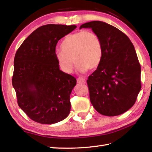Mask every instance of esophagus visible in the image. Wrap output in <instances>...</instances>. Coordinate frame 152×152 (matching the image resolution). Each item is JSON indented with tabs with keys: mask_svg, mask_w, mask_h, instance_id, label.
I'll list each match as a JSON object with an SVG mask.
<instances>
[{
	"mask_svg": "<svg viewBox=\"0 0 152 152\" xmlns=\"http://www.w3.org/2000/svg\"><path fill=\"white\" fill-rule=\"evenodd\" d=\"M77 82L78 84H85L86 83V80L82 78H78L77 79Z\"/></svg>",
	"mask_w": 152,
	"mask_h": 152,
	"instance_id": "esophagus-1",
	"label": "esophagus"
}]
</instances>
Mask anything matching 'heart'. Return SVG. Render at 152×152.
Wrapping results in <instances>:
<instances>
[{
  "instance_id": "heart-1",
  "label": "heart",
  "mask_w": 152,
  "mask_h": 152,
  "mask_svg": "<svg viewBox=\"0 0 152 152\" xmlns=\"http://www.w3.org/2000/svg\"><path fill=\"white\" fill-rule=\"evenodd\" d=\"M56 58L61 70L71 73L74 62L80 72L94 70L101 63L103 54L101 38L92 31L82 30L66 35Z\"/></svg>"
}]
</instances>
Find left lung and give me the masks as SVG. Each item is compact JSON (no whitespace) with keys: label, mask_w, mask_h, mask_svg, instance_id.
Segmentation results:
<instances>
[{"label":"left lung","mask_w":152,"mask_h":152,"mask_svg":"<svg viewBox=\"0 0 152 152\" xmlns=\"http://www.w3.org/2000/svg\"><path fill=\"white\" fill-rule=\"evenodd\" d=\"M82 28H91L101 38L103 50L101 63L87 80L92 106L105 116L123 114L133 106L141 88L134 46L124 33L104 22L86 23Z\"/></svg>","instance_id":"1"}]
</instances>
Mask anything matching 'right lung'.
<instances>
[{"instance_id":"obj_1","label":"right lung","mask_w":152,"mask_h":152,"mask_svg":"<svg viewBox=\"0 0 152 152\" xmlns=\"http://www.w3.org/2000/svg\"><path fill=\"white\" fill-rule=\"evenodd\" d=\"M76 28L43 25L28 36L15 53L12 84L17 103L35 122L53 124L70 113V95L76 79L60 70L56 48L59 40Z\"/></svg>"}]
</instances>
